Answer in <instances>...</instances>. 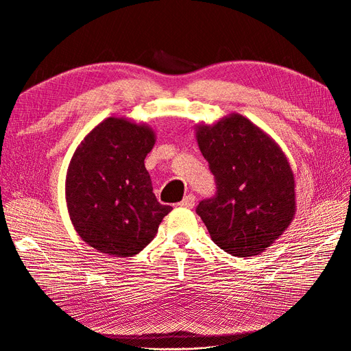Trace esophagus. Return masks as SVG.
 <instances>
[{
    "label": "esophagus",
    "instance_id": "34e87169",
    "mask_svg": "<svg viewBox=\"0 0 351 351\" xmlns=\"http://www.w3.org/2000/svg\"><path fill=\"white\" fill-rule=\"evenodd\" d=\"M195 202H196V197L193 195H187V196H184V199L182 202H180V206L193 208L195 206Z\"/></svg>",
    "mask_w": 351,
    "mask_h": 351
}]
</instances>
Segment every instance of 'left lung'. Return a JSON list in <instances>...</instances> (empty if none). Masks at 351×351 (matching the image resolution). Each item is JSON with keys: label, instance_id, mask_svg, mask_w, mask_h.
Here are the masks:
<instances>
[{"label": "left lung", "instance_id": "left-lung-1", "mask_svg": "<svg viewBox=\"0 0 351 351\" xmlns=\"http://www.w3.org/2000/svg\"><path fill=\"white\" fill-rule=\"evenodd\" d=\"M199 149L215 176L217 195L196 208L215 244L239 258L256 256L295 215L294 174L269 134L232 112L195 127Z\"/></svg>", "mask_w": 351, "mask_h": 351}]
</instances>
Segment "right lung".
<instances>
[{
  "label": "right lung",
  "instance_id": "obj_1",
  "mask_svg": "<svg viewBox=\"0 0 351 351\" xmlns=\"http://www.w3.org/2000/svg\"><path fill=\"white\" fill-rule=\"evenodd\" d=\"M155 141L147 124L108 117L71 156L66 177L71 224L83 241L108 256L139 253L173 209L156 200L145 168Z\"/></svg>",
  "mask_w": 351,
  "mask_h": 351
}]
</instances>
